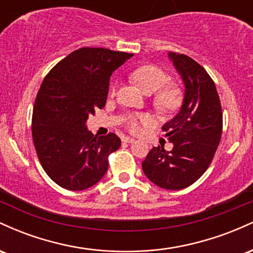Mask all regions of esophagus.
Segmentation results:
<instances>
[{
  "mask_svg": "<svg viewBox=\"0 0 253 253\" xmlns=\"http://www.w3.org/2000/svg\"><path fill=\"white\" fill-rule=\"evenodd\" d=\"M123 141H124V143L132 144V143H134L135 139L134 138H130V136H125V138H123Z\"/></svg>",
  "mask_w": 253,
  "mask_h": 253,
  "instance_id": "obj_1",
  "label": "esophagus"
}]
</instances>
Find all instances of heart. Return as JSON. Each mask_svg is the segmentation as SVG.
<instances>
[{
  "instance_id": "heart-1",
  "label": "heart",
  "mask_w": 253,
  "mask_h": 253,
  "mask_svg": "<svg viewBox=\"0 0 253 253\" xmlns=\"http://www.w3.org/2000/svg\"><path fill=\"white\" fill-rule=\"evenodd\" d=\"M130 76L143 91L147 94L156 91L153 96V104L161 112H173L181 107L183 102L182 89L176 84H167L169 76L162 69L146 64L134 69ZM114 91L115 89L113 88L112 92ZM150 123L149 117L136 114L128 119L127 126L130 132L136 133L143 128V126L150 125Z\"/></svg>"
}]
</instances>
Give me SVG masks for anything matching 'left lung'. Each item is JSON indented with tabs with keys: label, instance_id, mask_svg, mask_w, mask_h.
Instances as JSON below:
<instances>
[{
	"label": "left lung",
	"instance_id": "left-lung-1",
	"mask_svg": "<svg viewBox=\"0 0 253 253\" xmlns=\"http://www.w3.org/2000/svg\"><path fill=\"white\" fill-rule=\"evenodd\" d=\"M169 58L185 85L181 110L163 126L173 147L170 152L153 147L141 165L156 185L179 190L195 183L213 161L222 134V110L215 83L199 63L172 52Z\"/></svg>",
	"mask_w": 253,
	"mask_h": 253
}]
</instances>
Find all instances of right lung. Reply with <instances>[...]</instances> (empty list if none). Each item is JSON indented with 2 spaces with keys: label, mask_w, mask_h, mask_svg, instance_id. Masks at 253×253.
I'll return each instance as SVG.
<instances>
[{
  "label": "right lung",
  "mask_w": 253,
  "mask_h": 253,
  "mask_svg": "<svg viewBox=\"0 0 253 253\" xmlns=\"http://www.w3.org/2000/svg\"><path fill=\"white\" fill-rule=\"evenodd\" d=\"M132 56L108 48H78L43 78L34 102L32 136L42 169L64 189L78 191L96 184L108 170L109 155L120 147L117 134L97 138L85 123L106 104L113 71Z\"/></svg>",
  "instance_id": "obj_1"
}]
</instances>
